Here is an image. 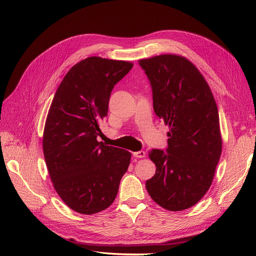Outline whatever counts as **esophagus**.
Instances as JSON below:
<instances>
[{
    "label": "esophagus",
    "instance_id": "34e87169",
    "mask_svg": "<svg viewBox=\"0 0 256 256\" xmlns=\"http://www.w3.org/2000/svg\"><path fill=\"white\" fill-rule=\"evenodd\" d=\"M132 156L135 158H144L145 156V152L143 150H140V152H132Z\"/></svg>",
    "mask_w": 256,
    "mask_h": 256
}]
</instances>
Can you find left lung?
Segmentation results:
<instances>
[{
  "instance_id": "obj_1",
  "label": "left lung",
  "mask_w": 256,
  "mask_h": 256,
  "mask_svg": "<svg viewBox=\"0 0 256 256\" xmlns=\"http://www.w3.org/2000/svg\"><path fill=\"white\" fill-rule=\"evenodd\" d=\"M139 65L152 86L154 110L170 128L165 152L148 154L156 170L146 190L168 210L189 208L210 189L221 156L216 102L204 76L184 57L160 55Z\"/></svg>"
}]
</instances>
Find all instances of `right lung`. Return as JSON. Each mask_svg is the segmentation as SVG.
I'll return each instance as SVG.
<instances>
[{
	"mask_svg": "<svg viewBox=\"0 0 256 256\" xmlns=\"http://www.w3.org/2000/svg\"><path fill=\"white\" fill-rule=\"evenodd\" d=\"M132 63L89 57L74 65L59 85L44 132L50 180L72 210L92 214L109 208L126 172L130 152L98 141L111 92Z\"/></svg>",
	"mask_w": 256,
	"mask_h": 256,
	"instance_id": "right-lung-1",
	"label": "right lung"
}]
</instances>
